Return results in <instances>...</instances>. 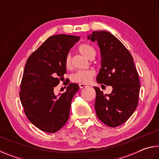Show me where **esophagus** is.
<instances>
[{"label":"esophagus","mask_w":159,"mask_h":159,"mask_svg":"<svg viewBox=\"0 0 159 159\" xmlns=\"http://www.w3.org/2000/svg\"><path fill=\"white\" fill-rule=\"evenodd\" d=\"M79 86H80V89H82V88H84V87H87V85L84 84H80Z\"/></svg>","instance_id":"esophagus-1"}]
</instances>
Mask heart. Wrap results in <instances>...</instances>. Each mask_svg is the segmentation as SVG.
I'll return each instance as SVG.
<instances>
[{"label": "heart", "mask_w": 159, "mask_h": 159, "mask_svg": "<svg viewBox=\"0 0 159 159\" xmlns=\"http://www.w3.org/2000/svg\"><path fill=\"white\" fill-rule=\"evenodd\" d=\"M80 52L89 59L95 57L96 51L93 47L88 44H82L78 47ZM65 66L66 68L70 69L72 67L71 55L68 54L65 58ZM96 72L93 70H78L72 75V81L80 84H88L92 78L95 76Z\"/></svg>", "instance_id": "b5f03b06"}]
</instances>
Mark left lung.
<instances>
[{
  "label": "left lung",
  "mask_w": 159,
  "mask_h": 159,
  "mask_svg": "<svg viewBox=\"0 0 159 159\" xmlns=\"http://www.w3.org/2000/svg\"><path fill=\"white\" fill-rule=\"evenodd\" d=\"M88 39L97 41L101 50V68L97 82L113 89L109 95H104L94 87L96 115L107 126L116 127L126 122L138 106L140 89L138 71L132 55L115 35L100 30L93 31Z\"/></svg>",
  "instance_id": "1"
}]
</instances>
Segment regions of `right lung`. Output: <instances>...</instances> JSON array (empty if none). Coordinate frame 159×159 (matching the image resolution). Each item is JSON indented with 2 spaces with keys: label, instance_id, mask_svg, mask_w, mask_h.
<instances>
[{
  "label": "right lung",
  "instance_id": "add662e5",
  "mask_svg": "<svg viewBox=\"0 0 159 159\" xmlns=\"http://www.w3.org/2000/svg\"><path fill=\"white\" fill-rule=\"evenodd\" d=\"M80 39L65 34L50 36L26 63L20 101L29 120L44 132H57L68 120L72 99L79 86L70 83L66 92L58 96L54 95V89L66 72V55Z\"/></svg>",
  "mask_w": 159,
  "mask_h": 159
}]
</instances>
